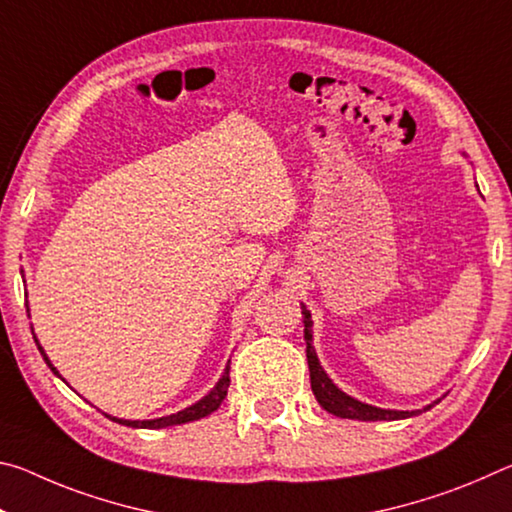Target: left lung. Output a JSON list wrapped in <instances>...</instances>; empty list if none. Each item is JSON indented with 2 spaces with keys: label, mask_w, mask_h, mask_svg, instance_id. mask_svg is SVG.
I'll list each match as a JSON object with an SVG mask.
<instances>
[{
  "label": "left lung",
  "mask_w": 512,
  "mask_h": 512,
  "mask_svg": "<svg viewBox=\"0 0 512 512\" xmlns=\"http://www.w3.org/2000/svg\"><path fill=\"white\" fill-rule=\"evenodd\" d=\"M302 316H305V341H307V363H309V377H311V391H314L318 404L323 406L327 413L336 415V418H348V420H363V422H377V420H404L411 418V415H418L420 411H393V409H377V406L363 404L354 397L345 395L339 386L334 384L332 379L327 377V372L320 366L316 357V350L311 341H314V334H311V314L307 307L302 305ZM436 404V402H433ZM433 404L424 406L422 411H429Z\"/></svg>",
  "instance_id": "obj_1"
}]
</instances>
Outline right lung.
Segmentation results:
<instances>
[{
	"instance_id": "1",
	"label": "right lung",
	"mask_w": 512,
	"mask_h": 512,
	"mask_svg": "<svg viewBox=\"0 0 512 512\" xmlns=\"http://www.w3.org/2000/svg\"><path fill=\"white\" fill-rule=\"evenodd\" d=\"M27 314H29V309H27ZM33 339H36V336H33ZM36 345H38V350H40L42 357H45L51 372H54V375H58V370L54 368V363L49 361V357L45 354V350H42V345L38 343V339H36ZM228 386H230V363H228V366H225V372L221 375L219 384H216L212 391L203 397V400H198L196 404L187 406V409H183V411L164 415V418H155V420H121V418H112V415H108V418L119 422V424H126V427H135V429H164V427H173V424L194 422V420H201V418H205V415H210V413H214L216 409H219L221 402L225 400V395H228Z\"/></svg>"
}]
</instances>
